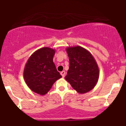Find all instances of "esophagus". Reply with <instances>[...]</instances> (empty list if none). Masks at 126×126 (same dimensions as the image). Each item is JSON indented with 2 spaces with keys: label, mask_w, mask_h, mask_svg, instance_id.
Segmentation results:
<instances>
[{
  "label": "esophagus",
  "mask_w": 126,
  "mask_h": 126,
  "mask_svg": "<svg viewBox=\"0 0 126 126\" xmlns=\"http://www.w3.org/2000/svg\"><path fill=\"white\" fill-rule=\"evenodd\" d=\"M61 74L62 75V78H64V76H65V72L64 71H62V72L61 73Z\"/></svg>",
  "instance_id": "obj_1"
}]
</instances>
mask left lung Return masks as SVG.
Listing matches in <instances>:
<instances>
[{"label": "left lung", "mask_w": 126, "mask_h": 126, "mask_svg": "<svg viewBox=\"0 0 126 126\" xmlns=\"http://www.w3.org/2000/svg\"><path fill=\"white\" fill-rule=\"evenodd\" d=\"M69 68L65 79L79 93L90 92L97 84L98 66L92 54L81 46L67 47Z\"/></svg>", "instance_id": "8db88e82"}]
</instances>
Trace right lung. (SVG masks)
Returning a JSON list of instances; mask_svg holds the SVG:
<instances>
[{
    "mask_svg": "<svg viewBox=\"0 0 126 126\" xmlns=\"http://www.w3.org/2000/svg\"><path fill=\"white\" fill-rule=\"evenodd\" d=\"M55 53V49L43 47L29 57L24 66L23 77L26 84L32 92L45 95L53 83L62 78L53 63Z\"/></svg>",
    "mask_w": 126,
    "mask_h": 126,
    "instance_id": "1",
    "label": "right lung"
}]
</instances>
